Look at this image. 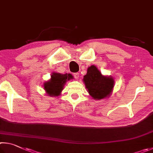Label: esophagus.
<instances>
[{
    "label": "esophagus",
    "mask_w": 153,
    "mask_h": 153,
    "mask_svg": "<svg viewBox=\"0 0 153 153\" xmlns=\"http://www.w3.org/2000/svg\"><path fill=\"white\" fill-rule=\"evenodd\" d=\"M73 75H74V78L76 79H78L79 77V73H74Z\"/></svg>",
    "instance_id": "1"
}]
</instances>
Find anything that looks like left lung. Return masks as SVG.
Returning a JSON list of instances; mask_svg holds the SVG:
<instances>
[{"label":"left lung","instance_id":"8db88e82","mask_svg":"<svg viewBox=\"0 0 153 153\" xmlns=\"http://www.w3.org/2000/svg\"><path fill=\"white\" fill-rule=\"evenodd\" d=\"M82 81L89 94L95 100L109 97L113 91L115 83L113 77L103 75L95 65L87 68Z\"/></svg>","mask_w":153,"mask_h":153}]
</instances>
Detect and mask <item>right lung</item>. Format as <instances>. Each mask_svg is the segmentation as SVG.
<instances>
[{
	"label": "right lung",
	"mask_w": 153,
	"mask_h": 153,
	"mask_svg": "<svg viewBox=\"0 0 153 153\" xmlns=\"http://www.w3.org/2000/svg\"><path fill=\"white\" fill-rule=\"evenodd\" d=\"M73 79L71 74H60L52 72L51 78L44 83V89L46 94L51 97H57L61 94L66 82Z\"/></svg>",
	"instance_id": "1"
}]
</instances>
